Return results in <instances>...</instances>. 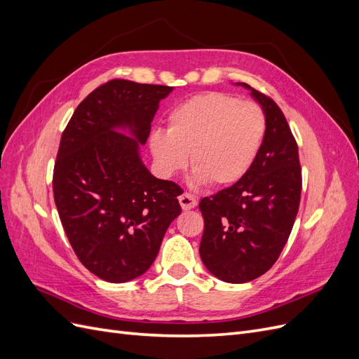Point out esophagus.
I'll list each match as a JSON object with an SVG mask.
<instances>
[{"instance_id":"esophagus-1","label":"esophagus","mask_w":359,"mask_h":359,"mask_svg":"<svg viewBox=\"0 0 359 359\" xmlns=\"http://www.w3.org/2000/svg\"><path fill=\"white\" fill-rule=\"evenodd\" d=\"M178 201L181 203V208L182 210H191V208H194V206L198 205L196 198H194L193 194H190V193H182L181 196L178 198Z\"/></svg>"}]
</instances>
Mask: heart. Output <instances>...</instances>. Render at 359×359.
<instances>
[{
  "mask_svg": "<svg viewBox=\"0 0 359 359\" xmlns=\"http://www.w3.org/2000/svg\"><path fill=\"white\" fill-rule=\"evenodd\" d=\"M262 107L224 93H205L178 103L166 130H154L149 148L158 170L173 177L189 165L193 182L231 186L244 178L264 144Z\"/></svg>",
  "mask_w": 359,
  "mask_h": 359,
  "instance_id": "heart-1",
  "label": "heart"
}]
</instances>
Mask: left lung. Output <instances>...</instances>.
<instances>
[{
	"mask_svg": "<svg viewBox=\"0 0 359 359\" xmlns=\"http://www.w3.org/2000/svg\"><path fill=\"white\" fill-rule=\"evenodd\" d=\"M236 85L262 106L266 133L247 175L199 203L201 259L226 283H247L276 264L295 223L302 186L298 145L283 112L271 97Z\"/></svg>",
	"mask_w": 359,
	"mask_h": 359,
	"instance_id": "left-lung-1",
	"label": "left lung"
}]
</instances>
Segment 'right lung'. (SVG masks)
<instances>
[{
  "mask_svg": "<svg viewBox=\"0 0 359 359\" xmlns=\"http://www.w3.org/2000/svg\"><path fill=\"white\" fill-rule=\"evenodd\" d=\"M172 90L109 81L85 97L62 132L53 199L76 256L104 281L126 283L148 271L181 214V187L151 175L139 156Z\"/></svg>",
  "mask_w": 359,
  "mask_h": 359,
  "instance_id": "add662e5",
  "label": "right lung"
}]
</instances>
